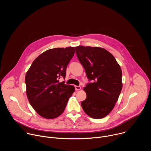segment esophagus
Returning a JSON list of instances; mask_svg holds the SVG:
<instances>
[{
	"label": "esophagus",
	"mask_w": 151,
	"mask_h": 151,
	"mask_svg": "<svg viewBox=\"0 0 151 151\" xmlns=\"http://www.w3.org/2000/svg\"><path fill=\"white\" fill-rule=\"evenodd\" d=\"M75 90L76 91H78V90H80L81 89V87H80V86H75Z\"/></svg>",
	"instance_id": "esophagus-1"
}]
</instances>
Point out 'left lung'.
<instances>
[{"instance_id": "8db88e82", "label": "left lung", "mask_w": 151, "mask_h": 151, "mask_svg": "<svg viewBox=\"0 0 151 151\" xmlns=\"http://www.w3.org/2000/svg\"><path fill=\"white\" fill-rule=\"evenodd\" d=\"M78 58L88 78L93 81L83 88L87 98L81 102L86 114L94 119L109 115L122 88V70L114 55L100 47H75Z\"/></svg>"}]
</instances>
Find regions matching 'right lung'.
Here are the masks:
<instances>
[{"label": "right lung", "instance_id": "1", "mask_svg": "<svg viewBox=\"0 0 151 151\" xmlns=\"http://www.w3.org/2000/svg\"><path fill=\"white\" fill-rule=\"evenodd\" d=\"M75 54V47L52 48L42 53L26 74V94L30 104L40 116L54 119L63 114L75 88L60 82Z\"/></svg>", "mask_w": 151, "mask_h": 151}]
</instances>
